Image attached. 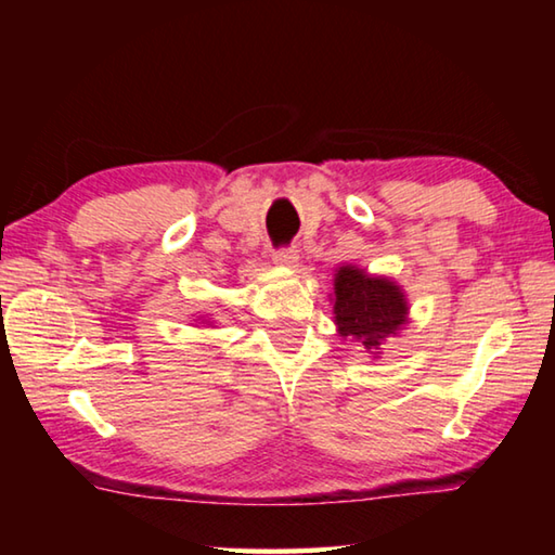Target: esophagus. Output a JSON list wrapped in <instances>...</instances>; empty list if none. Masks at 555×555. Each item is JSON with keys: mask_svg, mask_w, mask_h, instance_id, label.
Masks as SVG:
<instances>
[{"mask_svg": "<svg viewBox=\"0 0 555 555\" xmlns=\"http://www.w3.org/2000/svg\"><path fill=\"white\" fill-rule=\"evenodd\" d=\"M274 264H279V267H296L298 264L296 249H276L274 251Z\"/></svg>", "mask_w": 555, "mask_h": 555, "instance_id": "34e87169", "label": "esophagus"}]
</instances>
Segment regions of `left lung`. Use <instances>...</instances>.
Listing matches in <instances>:
<instances>
[{
  "label": "left lung",
  "mask_w": 555,
  "mask_h": 555,
  "mask_svg": "<svg viewBox=\"0 0 555 555\" xmlns=\"http://www.w3.org/2000/svg\"><path fill=\"white\" fill-rule=\"evenodd\" d=\"M333 323L343 340L364 347L374 360L389 337L409 325V298L397 281L343 264L333 279Z\"/></svg>",
  "instance_id": "obj_1"
}]
</instances>
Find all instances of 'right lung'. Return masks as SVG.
Here are the masks:
<instances>
[{
    "mask_svg": "<svg viewBox=\"0 0 555 555\" xmlns=\"http://www.w3.org/2000/svg\"><path fill=\"white\" fill-rule=\"evenodd\" d=\"M195 321H201L203 325H212V318L210 315H201V318H195Z\"/></svg>",
    "mask_w": 555,
    "mask_h": 555,
    "instance_id": "right-lung-1",
    "label": "right lung"
}]
</instances>
